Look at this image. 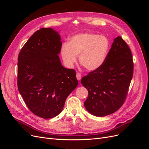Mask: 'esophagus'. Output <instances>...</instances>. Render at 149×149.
I'll return each instance as SVG.
<instances>
[{
    "instance_id": "obj_1",
    "label": "esophagus",
    "mask_w": 149,
    "mask_h": 149,
    "mask_svg": "<svg viewBox=\"0 0 149 149\" xmlns=\"http://www.w3.org/2000/svg\"><path fill=\"white\" fill-rule=\"evenodd\" d=\"M81 77H82V76L81 75L80 73H76V78H77V79H78V81H80V80H81Z\"/></svg>"
}]
</instances>
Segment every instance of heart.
<instances>
[{
  "instance_id": "1",
  "label": "heart",
  "mask_w": 149,
  "mask_h": 149,
  "mask_svg": "<svg viewBox=\"0 0 149 149\" xmlns=\"http://www.w3.org/2000/svg\"><path fill=\"white\" fill-rule=\"evenodd\" d=\"M110 47L108 38L103 35L84 33L73 36L69 43H65L61 49L64 64L72 68L79 55L80 64L89 71L100 68L104 64Z\"/></svg>"
}]
</instances>
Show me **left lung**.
<instances>
[{
    "label": "left lung",
    "mask_w": 149,
    "mask_h": 149,
    "mask_svg": "<svg viewBox=\"0 0 149 149\" xmlns=\"http://www.w3.org/2000/svg\"><path fill=\"white\" fill-rule=\"evenodd\" d=\"M133 70L131 51L119 36L114 40L104 64L81 81L88 91L84 104L89 113L103 117L118 111L127 95Z\"/></svg>",
    "instance_id": "left-lung-1"
}]
</instances>
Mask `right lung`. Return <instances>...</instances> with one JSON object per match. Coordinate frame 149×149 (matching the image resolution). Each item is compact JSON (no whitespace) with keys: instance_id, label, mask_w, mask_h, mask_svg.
<instances>
[{"instance_id":"obj_1","label":"right lung","mask_w":149,"mask_h":149,"mask_svg":"<svg viewBox=\"0 0 149 149\" xmlns=\"http://www.w3.org/2000/svg\"><path fill=\"white\" fill-rule=\"evenodd\" d=\"M61 45L58 32L42 28L31 36L18 57L19 91L29 109L43 119L59 114L78 84L75 70L61 65Z\"/></svg>"}]
</instances>
